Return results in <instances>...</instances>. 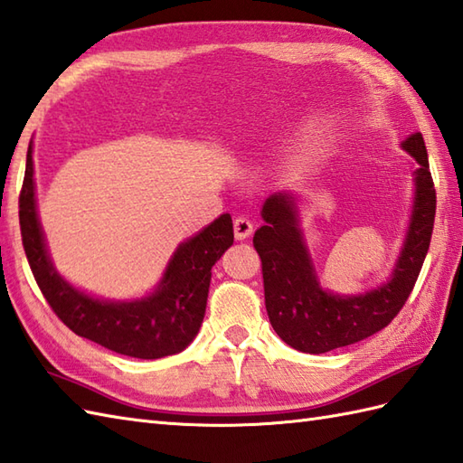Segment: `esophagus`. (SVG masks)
Masks as SVG:
<instances>
[{"label": "esophagus", "mask_w": 463, "mask_h": 463, "mask_svg": "<svg viewBox=\"0 0 463 463\" xmlns=\"http://www.w3.org/2000/svg\"><path fill=\"white\" fill-rule=\"evenodd\" d=\"M251 232H253V223H251L248 218H243V215H238V218L233 220V233H235V240H245V238H250Z\"/></svg>", "instance_id": "34e87169"}]
</instances>
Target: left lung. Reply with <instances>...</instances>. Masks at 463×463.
<instances>
[{
	"label": "left lung",
	"instance_id": "8db88e82",
	"mask_svg": "<svg viewBox=\"0 0 463 463\" xmlns=\"http://www.w3.org/2000/svg\"><path fill=\"white\" fill-rule=\"evenodd\" d=\"M402 148L418 162L412 218L392 277L363 295H335L318 283L293 194L277 192L265 200V223L253 235L265 309L275 333L297 351L321 354L373 336L390 325L412 293L432 240L436 190L422 135H410Z\"/></svg>",
	"mask_w": 463,
	"mask_h": 463
}]
</instances>
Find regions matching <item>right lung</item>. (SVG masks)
<instances>
[{"label":"right lung","mask_w":463,"mask_h":463,"mask_svg":"<svg viewBox=\"0 0 463 463\" xmlns=\"http://www.w3.org/2000/svg\"><path fill=\"white\" fill-rule=\"evenodd\" d=\"M19 225L31 271L61 321L109 351L145 361L176 354L194 341L205 315L212 267L233 243L232 215L223 213L178 245L154 293L122 303L95 299L67 283L49 260L37 218L31 142L19 194Z\"/></svg>","instance_id":"obj_1"}]
</instances>
